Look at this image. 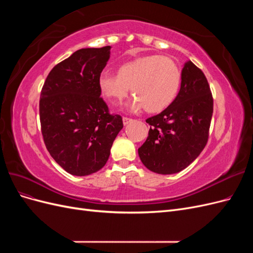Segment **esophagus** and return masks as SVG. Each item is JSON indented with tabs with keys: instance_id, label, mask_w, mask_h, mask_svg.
I'll return each mask as SVG.
<instances>
[{
	"instance_id": "obj_1",
	"label": "esophagus",
	"mask_w": 253,
	"mask_h": 253,
	"mask_svg": "<svg viewBox=\"0 0 253 253\" xmlns=\"http://www.w3.org/2000/svg\"><path fill=\"white\" fill-rule=\"evenodd\" d=\"M122 121H124V125L125 126H127L129 122L132 121V119L131 118H127V117H124V118H122Z\"/></svg>"
}]
</instances>
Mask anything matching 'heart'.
Wrapping results in <instances>:
<instances>
[{
    "mask_svg": "<svg viewBox=\"0 0 253 253\" xmlns=\"http://www.w3.org/2000/svg\"><path fill=\"white\" fill-rule=\"evenodd\" d=\"M180 81V71L172 59L151 55L121 65L117 76L102 73L99 88L114 104L124 101L132 88L135 98L129 110L138 112L144 108L149 113H159L174 101Z\"/></svg>",
    "mask_w": 253,
    "mask_h": 253,
    "instance_id": "heart-1",
    "label": "heart"
}]
</instances>
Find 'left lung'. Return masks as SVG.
I'll return each instance as SVG.
<instances>
[{
    "instance_id": "8db88e82",
    "label": "left lung",
    "mask_w": 253,
    "mask_h": 253,
    "mask_svg": "<svg viewBox=\"0 0 253 253\" xmlns=\"http://www.w3.org/2000/svg\"><path fill=\"white\" fill-rule=\"evenodd\" d=\"M213 99L204 73L191 61L181 71L180 89L160 114L148 118L150 131L138 149L145 168L158 174H174L192 164L208 141Z\"/></svg>"
}]
</instances>
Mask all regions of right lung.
I'll return each mask as SVG.
<instances>
[{"mask_svg":"<svg viewBox=\"0 0 253 253\" xmlns=\"http://www.w3.org/2000/svg\"><path fill=\"white\" fill-rule=\"evenodd\" d=\"M111 46L81 48L48 74L40 96L43 139L55 162L72 175L86 176L105 166L124 127L100 98L99 77Z\"/></svg>","mask_w":253,"mask_h":253,"instance_id":"right-lung-1","label":"right lung"}]
</instances>
